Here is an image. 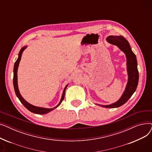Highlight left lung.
Wrapping results in <instances>:
<instances>
[{"label": "left lung", "mask_w": 152, "mask_h": 152, "mask_svg": "<svg viewBox=\"0 0 152 152\" xmlns=\"http://www.w3.org/2000/svg\"><path fill=\"white\" fill-rule=\"evenodd\" d=\"M107 41L115 45H117L126 56L127 69L128 73V82L126 89L118 102L109 105H100L105 108H117L121 107L128 100L137 89L139 82V71L137 69V61L136 56L133 53L128 41L122 36H110L107 38Z\"/></svg>", "instance_id": "1"}]
</instances>
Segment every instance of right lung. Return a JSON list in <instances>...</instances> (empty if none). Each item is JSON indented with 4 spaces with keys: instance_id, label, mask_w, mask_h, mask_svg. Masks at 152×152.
Returning <instances> with one entry per match:
<instances>
[{
    "instance_id": "right-lung-1",
    "label": "right lung",
    "mask_w": 152,
    "mask_h": 152,
    "mask_svg": "<svg viewBox=\"0 0 152 152\" xmlns=\"http://www.w3.org/2000/svg\"><path fill=\"white\" fill-rule=\"evenodd\" d=\"M26 48V47H23V48H21V49L20 50L19 54H18V58L17 59V60L15 61V65H14V68H13V86H14V89H15V92L16 95H17V97L19 99L20 101L21 102V103H22V104L25 107V108H26L29 111H30L31 112L34 113L36 114H39V115H44V114H46L47 113L50 112L52 110H54L55 108H56L57 107H58L60 103L62 102L63 100L64 99V97H65V90L66 89V87L68 86V85L65 87V89L63 91V95H62V97L61 99V100L59 103V104L53 108H41V107H35L34 105H31L30 103H28L26 100H25L22 97L21 95L20 94L19 90H18V83H17V70H18V67L19 65V63L21 58V55H22V53L23 52V50H25Z\"/></svg>"
}]
</instances>
